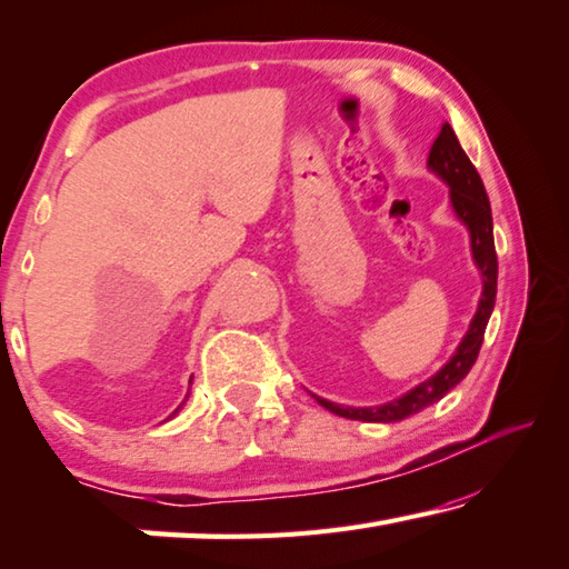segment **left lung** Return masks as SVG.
<instances>
[{
	"label": "left lung",
	"instance_id": "1",
	"mask_svg": "<svg viewBox=\"0 0 569 569\" xmlns=\"http://www.w3.org/2000/svg\"><path fill=\"white\" fill-rule=\"evenodd\" d=\"M428 167L446 179L450 187V202H453V210L458 218H461L468 230H471V250L476 266L481 268L483 276V293L479 301V311L471 321V329L461 341V347L456 349V355L450 357V362L440 369L436 377H430L428 382H422L402 395L400 400H392L380 408H341V405H333L329 400L317 398L323 408L333 415H341V418L349 420H362V422H398L410 418V415L430 408L432 402L453 390V387L463 380V377L471 372V367L479 357V349L483 345L486 323L493 311L496 301V273H499V263H496V248H493V220H491V204L489 197H486L483 182L479 171L471 164V159L466 157V151L458 143L453 129L443 123L438 139L432 141Z\"/></svg>",
	"mask_w": 569,
	"mask_h": 569
}]
</instances>
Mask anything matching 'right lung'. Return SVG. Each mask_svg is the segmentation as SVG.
<instances>
[{
  "mask_svg": "<svg viewBox=\"0 0 569 569\" xmlns=\"http://www.w3.org/2000/svg\"><path fill=\"white\" fill-rule=\"evenodd\" d=\"M177 410H179V408H177ZM177 410H174V412H171V415H177ZM171 415H169V418H171Z\"/></svg>",
  "mask_w": 569,
  "mask_h": 569,
  "instance_id": "add662e5",
  "label": "right lung"
}]
</instances>
